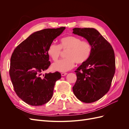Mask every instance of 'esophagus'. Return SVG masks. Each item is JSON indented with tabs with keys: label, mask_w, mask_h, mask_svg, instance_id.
I'll list each match as a JSON object with an SVG mask.
<instances>
[{
	"label": "esophagus",
	"mask_w": 129,
	"mask_h": 129,
	"mask_svg": "<svg viewBox=\"0 0 129 129\" xmlns=\"http://www.w3.org/2000/svg\"><path fill=\"white\" fill-rule=\"evenodd\" d=\"M67 73H61V75H62V76H65V75H67Z\"/></svg>",
	"instance_id": "34e87169"
}]
</instances>
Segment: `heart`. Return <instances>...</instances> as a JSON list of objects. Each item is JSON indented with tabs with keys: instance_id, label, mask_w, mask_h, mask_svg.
Listing matches in <instances>:
<instances>
[{
	"instance_id": "heart-1",
	"label": "heart",
	"mask_w": 129,
	"mask_h": 129,
	"mask_svg": "<svg viewBox=\"0 0 129 129\" xmlns=\"http://www.w3.org/2000/svg\"><path fill=\"white\" fill-rule=\"evenodd\" d=\"M66 51V57L53 64L55 71L64 72L69 71L77 64H82L86 62L91 55L92 47L87 41L81 40L79 37L68 36L62 38L60 44H50L47 48V54L54 61H56L62 54V50Z\"/></svg>"
}]
</instances>
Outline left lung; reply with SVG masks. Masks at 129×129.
Listing matches in <instances>:
<instances>
[{
    "mask_svg": "<svg viewBox=\"0 0 129 129\" xmlns=\"http://www.w3.org/2000/svg\"><path fill=\"white\" fill-rule=\"evenodd\" d=\"M73 33L90 42L92 52L89 59L75 72L77 80L74 95L84 103L100 100L110 89L115 73V57L111 45L99 31L92 28H74Z\"/></svg>",
    "mask_w": 129,
    "mask_h": 129,
    "instance_id": "obj_1",
    "label": "left lung"
}]
</instances>
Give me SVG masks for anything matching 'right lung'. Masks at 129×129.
I'll return each mask as SVG.
<instances>
[{
  "mask_svg": "<svg viewBox=\"0 0 129 129\" xmlns=\"http://www.w3.org/2000/svg\"><path fill=\"white\" fill-rule=\"evenodd\" d=\"M66 28H46L35 32L20 43L11 57L10 76L17 96L33 106L47 103L52 99L56 81L61 74L42 73L50 65L47 48Z\"/></svg>",
  "mask_w": 129,
  "mask_h": 129,
  "instance_id": "1",
  "label": "right lung"
}]
</instances>
